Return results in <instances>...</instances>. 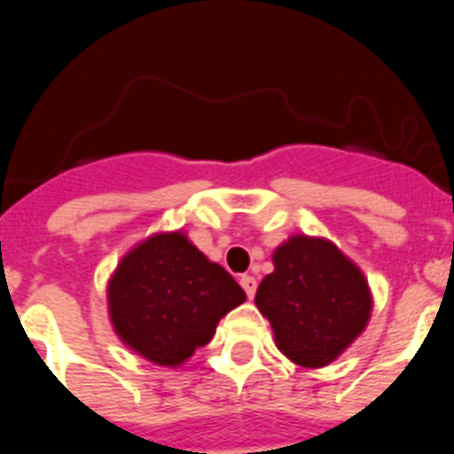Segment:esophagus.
I'll list each match as a JSON object with an SVG mask.
<instances>
[{"label":"esophagus","instance_id":"34e87169","mask_svg":"<svg viewBox=\"0 0 454 454\" xmlns=\"http://www.w3.org/2000/svg\"><path fill=\"white\" fill-rule=\"evenodd\" d=\"M240 286H243V291H246V295L247 298H254V293H256V279L254 277H250V275H243L240 277Z\"/></svg>","mask_w":454,"mask_h":454}]
</instances>
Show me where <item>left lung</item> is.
Segmentation results:
<instances>
[{
	"instance_id": "1",
	"label": "left lung",
	"mask_w": 454,
	"mask_h": 454,
	"mask_svg": "<svg viewBox=\"0 0 454 454\" xmlns=\"http://www.w3.org/2000/svg\"><path fill=\"white\" fill-rule=\"evenodd\" d=\"M275 270L256 288L277 350L302 368L336 362L372 316L364 270L330 239L293 234L272 252Z\"/></svg>"
}]
</instances>
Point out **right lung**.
I'll return each mask as SVG.
<instances>
[{"label": "right lung", "instance_id": "right-lung-1", "mask_svg": "<svg viewBox=\"0 0 454 454\" xmlns=\"http://www.w3.org/2000/svg\"><path fill=\"white\" fill-rule=\"evenodd\" d=\"M246 291L184 230L154 231L118 262L106 282L108 320L124 346L161 368H179L214 339Z\"/></svg>", "mask_w": 454, "mask_h": 454}]
</instances>
